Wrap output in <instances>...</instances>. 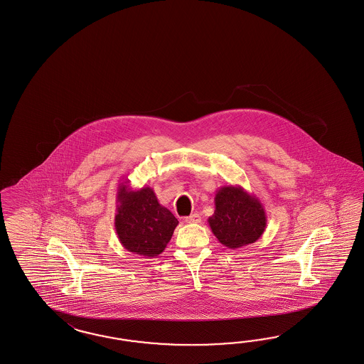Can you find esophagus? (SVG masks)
Instances as JSON below:
<instances>
[{
	"instance_id": "esophagus-1",
	"label": "esophagus",
	"mask_w": 364,
	"mask_h": 364,
	"mask_svg": "<svg viewBox=\"0 0 364 364\" xmlns=\"http://www.w3.org/2000/svg\"><path fill=\"white\" fill-rule=\"evenodd\" d=\"M185 220H186V223H199V222L202 220V218H200V215H199V214L194 213V214H191V215L186 217Z\"/></svg>"
}]
</instances>
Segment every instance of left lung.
Here are the masks:
<instances>
[{"mask_svg": "<svg viewBox=\"0 0 364 364\" xmlns=\"http://www.w3.org/2000/svg\"><path fill=\"white\" fill-rule=\"evenodd\" d=\"M215 210L208 222L219 242L231 250L257 242L266 230L267 218L259 198L243 187L223 186L214 198Z\"/></svg>", "mask_w": 364, "mask_h": 364, "instance_id": "obj_1", "label": "left lung"}]
</instances>
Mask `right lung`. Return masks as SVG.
Instances as JSON below:
<instances>
[{
	"instance_id": "add662e5",
	"label": "right lung",
	"mask_w": 364,
	"mask_h": 364,
	"mask_svg": "<svg viewBox=\"0 0 364 364\" xmlns=\"http://www.w3.org/2000/svg\"><path fill=\"white\" fill-rule=\"evenodd\" d=\"M115 231L127 251L144 258L158 257L173 237L178 219L156 199L154 190H132L129 179L118 185Z\"/></svg>"
}]
</instances>
